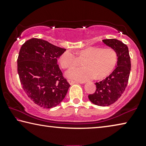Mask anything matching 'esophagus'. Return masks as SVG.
Listing matches in <instances>:
<instances>
[{
  "label": "esophagus",
  "instance_id": "esophagus-1",
  "mask_svg": "<svg viewBox=\"0 0 146 146\" xmlns=\"http://www.w3.org/2000/svg\"><path fill=\"white\" fill-rule=\"evenodd\" d=\"M67 81L70 84H75V83H79L77 81H75V80H70V79H68L67 80Z\"/></svg>",
  "mask_w": 146,
  "mask_h": 146
}]
</instances>
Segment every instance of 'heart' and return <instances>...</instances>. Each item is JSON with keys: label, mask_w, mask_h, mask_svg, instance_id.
I'll list each match as a JSON object with an SVG mask.
<instances>
[{"label": "heart", "mask_w": 146, "mask_h": 146, "mask_svg": "<svg viewBox=\"0 0 146 146\" xmlns=\"http://www.w3.org/2000/svg\"><path fill=\"white\" fill-rule=\"evenodd\" d=\"M82 60L84 67L69 69L66 73L67 77L80 82L87 81L94 77L96 79L105 77L113 70L118 55L113 48L91 46L79 51L77 56L67 50L60 58V65L64 69L77 66Z\"/></svg>", "instance_id": "b5f03b06"}]
</instances>
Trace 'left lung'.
I'll return each instance as SVG.
<instances>
[{
    "label": "left lung",
    "mask_w": 146,
    "mask_h": 146,
    "mask_svg": "<svg viewBox=\"0 0 146 146\" xmlns=\"http://www.w3.org/2000/svg\"><path fill=\"white\" fill-rule=\"evenodd\" d=\"M104 44L117 52L118 61L116 68L102 81L96 82V90L88 95L91 102L96 106H108L117 101L127 86L131 68L130 57L127 44L115 38L104 39Z\"/></svg>",
    "instance_id": "obj_1"
}]
</instances>
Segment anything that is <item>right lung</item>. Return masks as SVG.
<instances>
[{"label":"right lung","mask_w":146,"mask_h":146,"mask_svg":"<svg viewBox=\"0 0 146 146\" xmlns=\"http://www.w3.org/2000/svg\"><path fill=\"white\" fill-rule=\"evenodd\" d=\"M65 51L36 38L21 46L17 60L21 84L27 96L41 108L58 106L70 86L57 64L58 58Z\"/></svg>","instance_id":"right-lung-1"}]
</instances>
